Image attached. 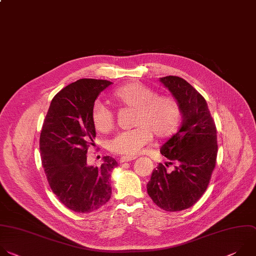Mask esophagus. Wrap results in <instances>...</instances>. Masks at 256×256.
Listing matches in <instances>:
<instances>
[{"label":"esophagus","instance_id":"esophagus-1","mask_svg":"<svg viewBox=\"0 0 256 256\" xmlns=\"http://www.w3.org/2000/svg\"><path fill=\"white\" fill-rule=\"evenodd\" d=\"M136 158L133 156V158H130V156H121L120 160H119V162L120 164H123V162H132V160H135Z\"/></svg>","mask_w":256,"mask_h":256}]
</instances>
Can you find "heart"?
I'll return each instance as SVG.
<instances>
[{"instance_id": "obj_1", "label": "heart", "mask_w": 256, "mask_h": 256, "mask_svg": "<svg viewBox=\"0 0 256 256\" xmlns=\"http://www.w3.org/2000/svg\"><path fill=\"white\" fill-rule=\"evenodd\" d=\"M112 98L124 108L135 109V128L118 133L109 143V149L124 156H136L152 141L153 134L160 139L170 137L178 130L182 120L178 100L139 82H128L114 90ZM94 128L100 133H109L115 124L112 110L96 103L90 111Z\"/></svg>"}]
</instances>
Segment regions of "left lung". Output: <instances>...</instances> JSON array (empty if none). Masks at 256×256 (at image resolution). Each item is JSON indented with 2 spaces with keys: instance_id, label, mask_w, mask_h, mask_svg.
Listing matches in <instances>:
<instances>
[{
  "instance_id": "1",
  "label": "left lung",
  "mask_w": 256,
  "mask_h": 256,
  "mask_svg": "<svg viewBox=\"0 0 256 256\" xmlns=\"http://www.w3.org/2000/svg\"><path fill=\"white\" fill-rule=\"evenodd\" d=\"M160 82L178 100L182 122L162 146L170 162L153 170L147 192L162 210L178 212L194 206L210 184L217 162V128L205 98L186 80L168 76ZM172 164L175 170L166 171Z\"/></svg>"
}]
</instances>
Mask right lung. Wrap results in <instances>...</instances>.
I'll use <instances>...</instances> for the list:
<instances>
[{"mask_svg": "<svg viewBox=\"0 0 256 256\" xmlns=\"http://www.w3.org/2000/svg\"><path fill=\"white\" fill-rule=\"evenodd\" d=\"M113 82L82 78L58 92L51 100L39 140L48 184L62 204L76 213H90L111 198L109 178L117 162L105 156L98 168L86 166L96 130L90 119L94 100Z\"/></svg>", "mask_w": 256, "mask_h": 256, "instance_id": "obj_1", "label": "right lung"}]
</instances>
